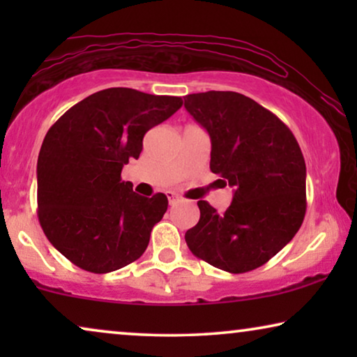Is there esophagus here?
<instances>
[{
  "label": "esophagus",
  "mask_w": 357,
  "mask_h": 357,
  "mask_svg": "<svg viewBox=\"0 0 357 357\" xmlns=\"http://www.w3.org/2000/svg\"><path fill=\"white\" fill-rule=\"evenodd\" d=\"M167 198H169L170 206H174V204L178 202V197H177V195H175L174 192H167Z\"/></svg>",
  "instance_id": "esophagus-1"
}]
</instances>
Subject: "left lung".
Returning <instances> with one entry per match:
<instances>
[{
    "label": "left lung",
    "mask_w": 357,
    "mask_h": 357,
    "mask_svg": "<svg viewBox=\"0 0 357 357\" xmlns=\"http://www.w3.org/2000/svg\"><path fill=\"white\" fill-rule=\"evenodd\" d=\"M185 109L211 138V172L234 187L224 214L198 202L199 221L185 234L187 245L219 270H255L289 243L304 221L299 143L273 112L238 92L188 94Z\"/></svg>",
    "instance_id": "8db88e82"
}]
</instances>
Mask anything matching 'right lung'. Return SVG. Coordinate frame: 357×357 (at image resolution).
<instances>
[{
	"instance_id": "obj_1",
	"label": "right lung",
	"mask_w": 357,
	"mask_h": 357,
	"mask_svg": "<svg viewBox=\"0 0 357 357\" xmlns=\"http://www.w3.org/2000/svg\"><path fill=\"white\" fill-rule=\"evenodd\" d=\"M182 99L110 87L77 102L47 131L37 160L38 222L53 247L96 275L143 255L169 202L144 198L121 180L146 131L174 115Z\"/></svg>"
}]
</instances>
